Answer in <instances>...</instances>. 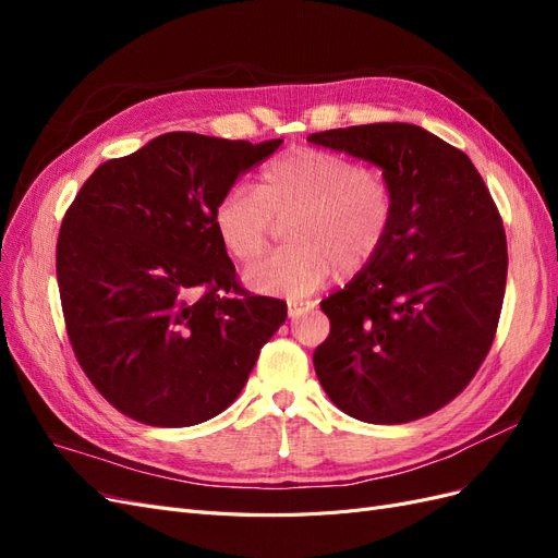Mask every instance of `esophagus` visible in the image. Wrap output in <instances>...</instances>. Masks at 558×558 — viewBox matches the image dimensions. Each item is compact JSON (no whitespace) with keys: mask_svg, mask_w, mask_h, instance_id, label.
Listing matches in <instances>:
<instances>
[{"mask_svg":"<svg viewBox=\"0 0 558 558\" xmlns=\"http://www.w3.org/2000/svg\"><path fill=\"white\" fill-rule=\"evenodd\" d=\"M305 310H307V302H298V300L289 302V316L291 318H298Z\"/></svg>","mask_w":558,"mask_h":558,"instance_id":"34e87169","label":"esophagus"}]
</instances>
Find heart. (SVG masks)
I'll return each instance as SVG.
<instances>
[{"label":"heart","mask_w":558,"mask_h":558,"mask_svg":"<svg viewBox=\"0 0 558 558\" xmlns=\"http://www.w3.org/2000/svg\"><path fill=\"white\" fill-rule=\"evenodd\" d=\"M293 246L253 265L251 289L300 298L335 269L353 277L373 263L391 234L396 189L377 165L324 148H295L269 162L258 189H230L214 209V230L230 258L253 263L267 251L277 221Z\"/></svg>","instance_id":"obj_1"}]
</instances>
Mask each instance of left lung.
<instances>
[{
    "label": "left lung",
    "instance_id": "8db88e82",
    "mask_svg": "<svg viewBox=\"0 0 558 558\" xmlns=\"http://www.w3.org/2000/svg\"><path fill=\"white\" fill-rule=\"evenodd\" d=\"M312 144L379 165L396 218L379 256L320 302L330 335L314 351L328 398L367 424H408L445 408L494 344L508 240L482 174L410 123L316 132Z\"/></svg>",
    "mask_w": 558,
    "mask_h": 558
}]
</instances>
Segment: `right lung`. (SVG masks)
Here are the masks:
<instances>
[{"label":"right lung","instance_id":"add662e5","mask_svg":"<svg viewBox=\"0 0 558 558\" xmlns=\"http://www.w3.org/2000/svg\"><path fill=\"white\" fill-rule=\"evenodd\" d=\"M281 140L167 132L97 167L64 211L56 269L66 337L113 408L183 428L240 396L286 302L248 293L214 209Z\"/></svg>","mask_w":558,"mask_h":558}]
</instances>
